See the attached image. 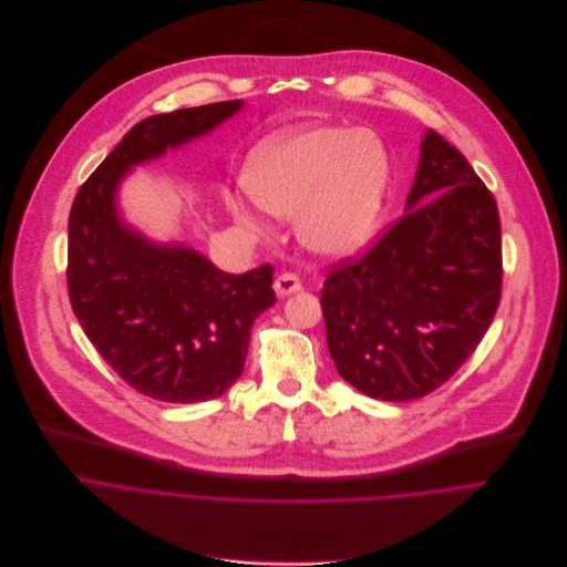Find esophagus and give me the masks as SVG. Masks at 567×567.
I'll use <instances>...</instances> for the list:
<instances>
[{"mask_svg": "<svg viewBox=\"0 0 567 567\" xmlns=\"http://www.w3.org/2000/svg\"><path fill=\"white\" fill-rule=\"evenodd\" d=\"M297 290H301V281H299V277L295 272H281L275 279V292L279 297H288V295H292Z\"/></svg>", "mask_w": 567, "mask_h": 567, "instance_id": "34e87169", "label": "esophagus"}]
</instances>
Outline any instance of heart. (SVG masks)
<instances>
[{"mask_svg":"<svg viewBox=\"0 0 567 567\" xmlns=\"http://www.w3.org/2000/svg\"><path fill=\"white\" fill-rule=\"evenodd\" d=\"M244 185L264 212L299 216L297 231L310 250L349 257L378 231L389 157L373 133L317 126L268 144L246 169ZM229 207L246 229H259L240 198H231Z\"/></svg>","mask_w":567,"mask_h":567,"instance_id":"heart-1","label":"heart"}]
</instances>
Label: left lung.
<instances>
[{"label": "left lung", "instance_id": "8db88e82", "mask_svg": "<svg viewBox=\"0 0 567 567\" xmlns=\"http://www.w3.org/2000/svg\"><path fill=\"white\" fill-rule=\"evenodd\" d=\"M405 207L367 252L329 268L321 295L338 375L384 402L445 384L481 344L502 295L495 198L432 128Z\"/></svg>", "mask_w": 567, "mask_h": 567}]
</instances>
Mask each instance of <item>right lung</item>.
<instances>
[{"instance_id":"right-lung-1","label":"right lung","mask_w":567,"mask_h":567,"mask_svg":"<svg viewBox=\"0 0 567 567\" xmlns=\"http://www.w3.org/2000/svg\"><path fill=\"white\" fill-rule=\"evenodd\" d=\"M243 100L151 115L84 181L70 212L68 290L86 338L135 391L159 402L220 398L240 375L252 321L275 303L272 266L244 275L124 227L115 192L131 165L196 140Z\"/></svg>"}]
</instances>
